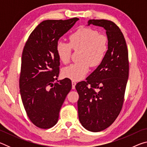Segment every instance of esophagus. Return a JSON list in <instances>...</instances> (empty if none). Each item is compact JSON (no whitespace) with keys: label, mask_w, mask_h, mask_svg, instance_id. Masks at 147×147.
<instances>
[{"label":"esophagus","mask_w":147,"mask_h":147,"mask_svg":"<svg viewBox=\"0 0 147 147\" xmlns=\"http://www.w3.org/2000/svg\"><path fill=\"white\" fill-rule=\"evenodd\" d=\"M76 84V82L74 80H72V88H73V89L75 88V86Z\"/></svg>","instance_id":"esophagus-1"}]
</instances>
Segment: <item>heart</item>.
<instances>
[{
    "label": "heart",
    "instance_id": "b5f03b06",
    "mask_svg": "<svg viewBox=\"0 0 147 147\" xmlns=\"http://www.w3.org/2000/svg\"><path fill=\"white\" fill-rule=\"evenodd\" d=\"M73 49L79 51L80 61L71 64L62 71L63 76L73 80H80L86 76L90 65L97 67L104 61L108 50V39L91 28H81L69 36V43L59 41L56 51L60 60L67 63Z\"/></svg>",
    "mask_w": 147,
    "mask_h": 147
}]
</instances>
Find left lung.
Wrapping results in <instances>:
<instances>
[{
    "instance_id": "8db88e82",
    "label": "left lung",
    "mask_w": 147,
    "mask_h": 147,
    "mask_svg": "<svg viewBox=\"0 0 147 147\" xmlns=\"http://www.w3.org/2000/svg\"><path fill=\"white\" fill-rule=\"evenodd\" d=\"M91 24L103 27L108 39L104 61L86 78L76 84L79 94L78 117L86 130L100 131L112 124L120 113L129 74L128 52L118 26L105 19H91Z\"/></svg>"
}]
</instances>
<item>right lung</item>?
<instances>
[{"instance_id": "right-lung-1", "label": "right lung", "mask_w": 147, "mask_h": 147, "mask_svg": "<svg viewBox=\"0 0 147 147\" xmlns=\"http://www.w3.org/2000/svg\"><path fill=\"white\" fill-rule=\"evenodd\" d=\"M78 20L74 17L41 22L24 47L20 93L28 118L39 128L48 129L57 123L61 107L72 88L67 78L54 82L59 73L56 45Z\"/></svg>"}]
</instances>
